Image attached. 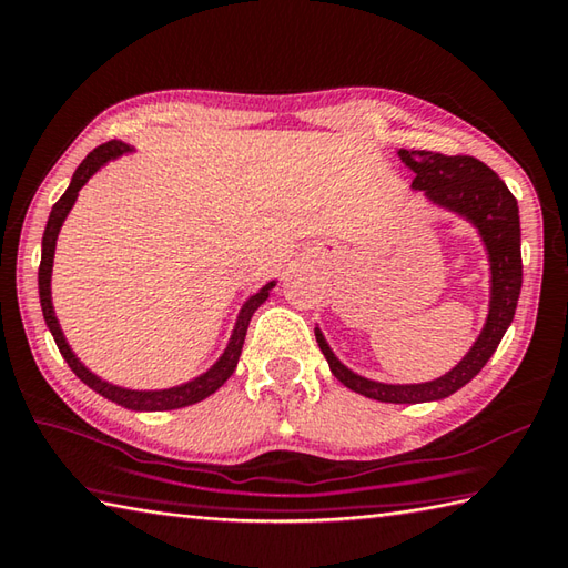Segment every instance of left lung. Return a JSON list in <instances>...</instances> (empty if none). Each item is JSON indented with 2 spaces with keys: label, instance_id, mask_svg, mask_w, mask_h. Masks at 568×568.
I'll return each instance as SVG.
<instances>
[{
  "label": "left lung",
  "instance_id": "left-lung-1",
  "mask_svg": "<svg viewBox=\"0 0 568 568\" xmlns=\"http://www.w3.org/2000/svg\"><path fill=\"white\" fill-rule=\"evenodd\" d=\"M398 158L408 165L415 180L413 190H423L425 197L437 207H445L465 217L485 242L489 260V312L483 331L473 348L445 376L427 383H378L363 378L341 363L326 338L316 328L318 348L328 361L334 376L366 398L381 403H430L473 381L485 363L497 351L501 336L509 328L517 312L521 292V230L519 207L509 187L501 183L495 170L473 155H443L433 151H398Z\"/></svg>",
  "mask_w": 568,
  "mask_h": 568
}]
</instances>
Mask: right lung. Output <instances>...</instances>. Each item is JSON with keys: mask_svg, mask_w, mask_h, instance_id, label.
I'll use <instances>...</instances> for the list:
<instances>
[{"mask_svg": "<svg viewBox=\"0 0 568 568\" xmlns=\"http://www.w3.org/2000/svg\"><path fill=\"white\" fill-rule=\"evenodd\" d=\"M125 153H133V148L123 143V141H109L95 148L89 155L83 158V163L77 168V173L71 178V185L67 187V192L59 197L57 205L51 207V215L47 222L44 237H41V264H39V298H41V312H44V321L51 331L53 341L61 351L63 361L69 363V368L77 373V376L89 385L91 390H95L103 398H109L118 405H123L128 410H138V413H158V410H175V408H185V405L200 403L205 400L207 395L215 393L217 388H222L224 381H227L234 368H237L240 353L244 346V336H247L250 321L254 316L256 308H260L266 298H270V292L274 288L276 282H270L266 286H262L260 292L252 294L244 306L240 308L237 324L232 328L230 344L224 348L222 356L215 361V366H210L202 376L192 378L183 385H173V388H163V390H131V388H121V385H113L109 381H103L91 373L83 363L77 358V353L71 351V346L63 338V331L59 326V318L53 314V304H51V266H53V252H57V240L61 232V224L67 220V215L73 207V202L79 197V190L89 183V178L99 173V170L109 163V160L121 158Z\"/></svg>", "mask_w": 568, "mask_h": 568, "instance_id": "1", "label": "right lung"}]
</instances>
